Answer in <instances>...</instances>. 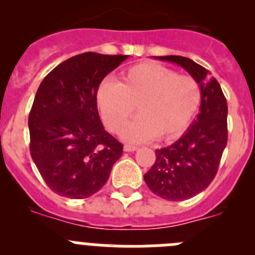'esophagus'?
<instances>
[{
	"label": "esophagus",
	"instance_id": "esophagus-1",
	"mask_svg": "<svg viewBox=\"0 0 255 255\" xmlns=\"http://www.w3.org/2000/svg\"><path fill=\"white\" fill-rule=\"evenodd\" d=\"M136 149H138V147L131 145V144H125V145H124V150H125V152H135Z\"/></svg>",
	"mask_w": 255,
	"mask_h": 255
}]
</instances>
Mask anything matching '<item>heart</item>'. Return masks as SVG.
<instances>
[{
	"label": "heart",
	"mask_w": 255,
	"mask_h": 255,
	"mask_svg": "<svg viewBox=\"0 0 255 255\" xmlns=\"http://www.w3.org/2000/svg\"><path fill=\"white\" fill-rule=\"evenodd\" d=\"M202 98L197 79L154 62L134 65L120 83L107 79L97 92L101 117L114 132L121 131L138 107L140 116L121 132L130 141L179 138L197 116Z\"/></svg>",
	"instance_id": "obj_1"
}]
</instances>
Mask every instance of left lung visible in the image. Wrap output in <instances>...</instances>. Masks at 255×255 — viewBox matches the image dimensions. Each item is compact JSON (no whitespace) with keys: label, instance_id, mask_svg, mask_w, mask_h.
<instances>
[{"label":"left lung","instance_id":"left-lung-1","mask_svg":"<svg viewBox=\"0 0 255 255\" xmlns=\"http://www.w3.org/2000/svg\"><path fill=\"white\" fill-rule=\"evenodd\" d=\"M180 65L202 88L197 120L177 141L155 150V162L144 175L148 188L163 199L179 202L208 188L218 171L227 144V102L208 70L182 56H159Z\"/></svg>","mask_w":255,"mask_h":255}]
</instances>
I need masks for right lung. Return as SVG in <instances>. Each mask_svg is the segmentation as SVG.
Listing matches in <instances>:
<instances>
[{
    "label": "right lung",
    "mask_w": 255,
    "mask_h": 255,
    "mask_svg": "<svg viewBox=\"0 0 255 255\" xmlns=\"http://www.w3.org/2000/svg\"><path fill=\"white\" fill-rule=\"evenodd\" d=\"M126 58L80 53L56 66L38 88L29 114V149L44 182L61 197L96 194L123 155V144L103 128L97 92Z\"/></svg>",
    "instance_id": "1"
}]
</instances>
